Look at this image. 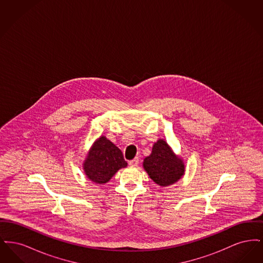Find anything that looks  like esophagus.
<instances>
[{
  "label": "esophagus",
  "instance_id": "obj_1",
  "mask_svg": "<svg viewBox=\"0 0 263 263\" xmlns=\"http://www.w3.org/2000/svg\"><path fill=\"white\" fill-rule=\"evenodd\" d=\"M138 163H139V158H135L134 160L129 161V165L131 166H137Z\"/></svg>",
  "mask_w": 263,
  "mask_h": 263
}]
</instances>
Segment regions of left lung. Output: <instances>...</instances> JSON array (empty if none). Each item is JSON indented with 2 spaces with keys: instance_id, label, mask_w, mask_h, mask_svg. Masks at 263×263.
I'll return each mask as SVG.
<instances>
[{
  "instance_id": "8db88e82",
  "label": "left lung",
  "mask_w": 263,
  "mask_h": 263,
  "mask_svg": "<svg viewBox=\"0 0 263 263\" xmlns=\"http://www.w3.org/2000/svg\"><path fill=\"white\" fill-rule=\"evenodd\" d=\"M144 168L151 178L161 186L176 182L184 174V164L163 140L154 144L150 156L144 160Z\"/></svg>"
}]
</instances>
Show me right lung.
<instances>
[{
	"label": "right lung",
	"mask_w": 263,
	"mask_h": 263,
	"mask_svg": "<svg viewBox=\"0 0 263 263\" xmlns=\"http://www.w3.org/2000/svg\"><path fill=\"white\" fill-rule=\"evenodd\" d=\"M125 166L122 152L103 136L95 142L84 163L86 175L97 183L107 182L118 170Z\"/></svg>",
	"instance_id": "1"
}]
</instances>
